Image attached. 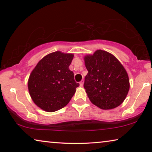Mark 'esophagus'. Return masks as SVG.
Segmentation results:
<instances>
[{
	"mask_svg": "<svg viewBox=\"0 0 152 152\" xmlns=\"http://www.w3.org/2000/svg\"><path fill=\"white\" fill-rule=\"evenodd\" d=\"M80 86H83V85H84V81L83 80L81 81V82H80Z\"/></svg>",
	"mask_w": 152,
	"mask_h": 152,
	"instance_id": "34e87169",
	"label": "esophagus"
}]
</instances>
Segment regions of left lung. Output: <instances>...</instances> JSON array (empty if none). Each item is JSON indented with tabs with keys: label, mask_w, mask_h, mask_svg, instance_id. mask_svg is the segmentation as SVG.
<instances>
[{
	"label": "left lung",
	"mask_w": 152,
	"mask_h": 152,
	"mask_svg": "<svg viewBox=\"0 0 152 152\" xmlns=\"http://www.w3.org/2000/svg\"><path fill=\"white\" fill-rule=\"evenodd\" d=\"M88 74L84 87L91 102L102 109H111L123 102L129 80L123 66L111 53L98 50L84 57Z\"/></svg>",
	"instance_id": "8db88e82"
}]
</instances>
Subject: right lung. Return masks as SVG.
<instances>
[{"instance_id": "obj_1", "label": "right lung", "mask_w": 152, "mask_h": 152, "mask_svg": "<svg viewBox=\"0 0 152 152\" xmlns=\"http://www.w3.org/2000/svg\"><path fill=\"white\" fill-rule=\"evenodd\" d=\"M72 54L60 51L45 56L35 66L28 80V90L32 100L41 109L54 112L69 102L80 86L69 69Z\"/></svg>"}]
</instances>
